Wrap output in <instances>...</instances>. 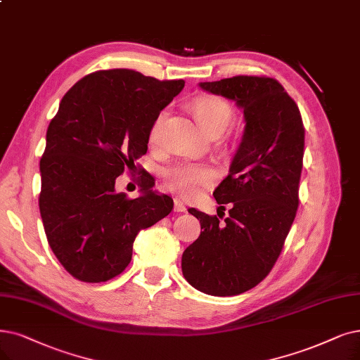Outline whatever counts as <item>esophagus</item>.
Instances as JSON below:
<instances>
[{
  "label": "esophagus",
  "mask_w": 360,
  "mask_h": 360,
  "mask_svg": "<svg viewBox=\"0 0 360 360\" xmlns=\"http://www.w3.org/2000/svg\"><path fill=\"white\" fill-rule=\"evenodd\" d=\"M174 211H177V212H184L186 211L184 202H183L181 199H179V198L174 199Z\"/></svg>",
  "instance_id": "34e87169"
}]
</instances>
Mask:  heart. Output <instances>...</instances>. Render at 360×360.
I'll list each match as a JSON object with an SVG mask.
<instances>
[{"label": "heart", "mask_w": 360, "mask_h": 360, "mask_svg": "<svg viewBox=\"0 0 360 360\" xmlns=\"http://www.w3.org/2000/svg\"><path fill=\"white\" fill-rule=\"evenodd\" d=\"M193 112L200 125L211 134L214 131H223L232 118V108L217 96H200L195 98ZM167 120V112L162 110L155 118L149 140L150 143L160 141L162 128ZM214 179V171L205 165L179 164L167 171V183L171 189H177L188 196H193L202 184H208Z\"/></svg>", "instance_id": "heart-1"}]
</instances>
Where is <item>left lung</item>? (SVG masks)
Segmentation results:
<instances>
[{
	"instance_id": "left-lung-1",
	"label": "left lung",
	"mask_w": 360,
	"mask_h": 360,
	"mask_svg": "<svg viewBox=\"0 0 360 360\" xmlns=\"http://www.w3.org/2000/svg\"><path fill=\"white\" fill-rule=\"evenodd\" d=\"M199 87L233 100L245 128L227 177L212 193L230 204L229 215L221 221L189 210L200 235L184 250L181 270L200 292L238 295L269 275L295 219L304 127L298 106L273 78L239 75Z\"/></svg>"
}]
</instances>
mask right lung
<instances>
[{
    "instance_id": "1",
    "label": "right lung",
    "mask_w": 360,
    "mask_h": 360,
    "mask_svg": "<svg viewBox=\"0 0 360 360\" xmlns=\"http://www.w3.org/2000/svg\"><path fill=\"white\" fill-rule=\"evenodd\" d=\"M184 87L131 69L97 70L62 98L41 158L39 212L49 245L72 276L106 282L130 264L141 229L172 210L168 195L141 181L128 199L115 180L148 152L155 118Z\"/></svg>"
}]
</instances>
